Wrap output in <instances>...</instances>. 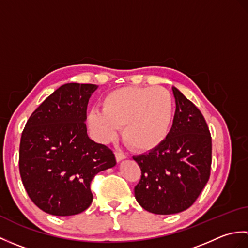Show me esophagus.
<instances>
[{
    "label": "esophagus",
    "mask_w": 248,
    "mask_h": 248,
    "mask_svg": "<svg viewBox=\"0 0 248 248\" xmlns=\"http://www.w3.org/2000/svg\"><path fill=\"white\" fill-rule=\"evenodd\" d=\"M115 157H116V161H117V162H120L121 160L125 159V155L123 154V152H120V151H115Z\"/></svg>",
    "instance_id": "obj_1"
}]
</instances>
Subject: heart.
I'll return each mask as SVG.
<instances>
[{"instance_id":"heart-1","label":"heart","mask_w":248,"mask_h":248,"mask_svg":"<svg viewBox=\"0 0 248 248\" xmlns=\"http://www.w3.org/2000/svg\"><path fill=\"white\" fill-rule=\"evenodd\" d=\"M175 101L163 87H121L105 94L102 109L87 113V124L101 143H108L123 125V138L136 151L155 149L170 133Z\"/></svg>"}]
</instances>
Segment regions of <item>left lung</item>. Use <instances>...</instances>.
<instances>
[{
  "label": "left lung",
  "instance_id": "left-lung-1",
  "mask_svg": "<svg viewBox=\"0 0 248 248\" xmlns=\"http://www.w3.org/2000/svg\"><path fill=\"white\" fill-rule=\"evenodd\" d=\"M176 112L166 140L148 154L133 156L140 167L135 198L146 211L175 214L191 207L210 178L211 134L202 112L172 87Z\"/></svg>",
  "mask_w": 248,
  "mask_h": 248
}]
</instances>
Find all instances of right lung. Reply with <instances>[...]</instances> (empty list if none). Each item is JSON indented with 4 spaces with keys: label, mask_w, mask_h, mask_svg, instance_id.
I'll list each match as a JSON object with an SVG mask.
<instances>
[{
    "label": "right lung",
    "mask_w": 248,
    "mask_h": 248,
    "mask_svg": "<svg viewBox=\"0 0 248 248\" xmlns=\"http://www.w3.org/2000/svg\"><path fill=\"white\" fill-rule=\"evenodd\" d=\"M97 87L62 85L26 121L20 176L31 202L46 213L70 217L85 211L93 202V177L116 164L113 151L87 135V104Z\"/></svg>",
    "instance_id": "obj_1"
}]
</instances>
